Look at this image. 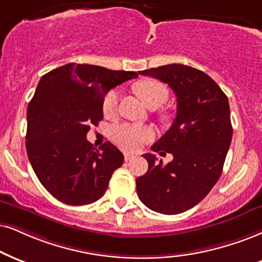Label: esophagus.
Segmentation results:
<instances>
[{
  "instance_id": "1",
  "label": "esophagus",
  "mask_w": 262,
  "mask_h": 262,
  "mask_svg": "<svg viewBox=\"0 0 262 262\" xmlns=\"http://www.w3.org/2000/svg\"><path fill=\"white\" fill-rule=\"evenodd\" d=\"M135 157H136V156H135V154H132V153H125V154H124L125 161H130V160L134 159Z\"/></svg>"
}]
</instances>
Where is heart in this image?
<instances>
[{
  "instance_id": "1",
  "label": "heart",
  "mask_w": 262,
  "mask_h": 262,
  "mask_svg": "<svg viewBox=\"0 0 262 262\" xmlns=\"http://www.w3.org/2000/svg\"><path fill=\"white\" fill-rule=\"evenodd\" d=\"M137 92L149 108L161 105L164 102H166L167 96H169L166 87L156 80H144L140 82L137 85ZM118 90H111L106 92L102 103L103 114L106 118L114 116L118 111ZM154 135H156V131L150 126L128 124V122L114 125L111 130L113 141L128 150L140 149L144 143L154 137Z\"/></svg>"
}]
</instances>
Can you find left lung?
Listing matches in <instances>:
<instances>
[{
    "label": "left lung",
    "mask_w": 262,
    "mask_h": 262,
    "mask_svg": "<svg viewBox=\"0 0 262 262\" xmlns=\"http://www.w3.org/2000/svg\"><path fill=\"white\" fill-rule=\"evenodd\" d=\"M138 73L167 83L177 99L170 130L151 147L173 159L163 165L144 154L148 171L136 180L138 198L153 211L181 214L202 202L220 179L232 141L228 98L204 72L183 64Z\"/></svg>",
    "instance_id": "obj_1"
}]
</instances>
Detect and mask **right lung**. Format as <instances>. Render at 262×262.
I'll use <instances>...</instances> for the list:
<instances>
[{"instance_id": "1", "label": "right lung", "mask_w": 262, "mask_h": 262, "mask_svg": "<svg viewBox=\"0 0 262 262\" xmlns=\"http://www.w3.org/2000/svg\"><path fill=\"white\" fill-rule=\"evenodd\" d=\"M137 76L70 63L41 77L28 105L25 146L38 181L54 198L85 205L104 194L124 156L111 142L96 149L86 135L103 119L105 93Z\"/></svg>"}]
</instances>
